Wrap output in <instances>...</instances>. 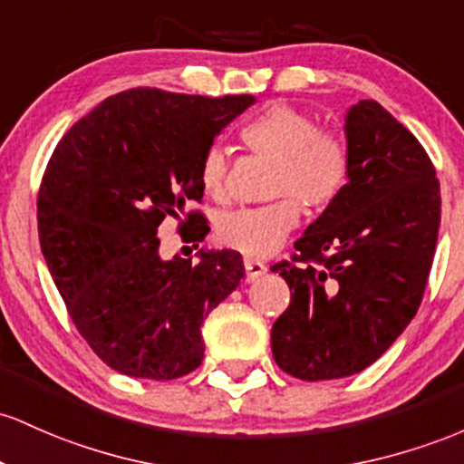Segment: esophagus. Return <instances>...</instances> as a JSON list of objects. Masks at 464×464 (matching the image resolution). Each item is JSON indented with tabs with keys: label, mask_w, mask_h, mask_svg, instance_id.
<instances>
[{
	"label": "esophagus",
	"mask_w": 464,
	"mask_h": 464,
	"mask_svg": "<svg viewBox=\"0 0 464 464\" xmlns=\"http://www.w3.org/2000/svg\"><path fill=\"white\" fill-rule=\"evenodd\" d=\"M243 265H246V276H247V283H254V280L260 278V276L267 274V267H265L260 260H254V258H246L243 260Z\"/></svg>",
	"instance_id": "obj_1"
}]
</instances>
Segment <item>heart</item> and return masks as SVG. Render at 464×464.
<instances>
[{"instance_id": "heart-1", "label": "heart", "mask_w": 464, "mask_h": 464, "mask_svg": "<svg viewBox=\"0 0 464 464\" xmlns=\"http://www.w3.org/2000/svg\"><path fill=\"white\" fill-rule=\"evenodd\" d=\"M241 138L256 153L274 160L272 195L280 199L258 208L226 212L217 223L218 246L249 258H265L287 241L300 221V208L324 210L342 195L351 177V149L340 133L320 129L311 113L274 102L243 124ZM227 153L210 147L201 158V188L212 199H226ZM289 194V198H283Z\"/></svg>"}]
</instances>
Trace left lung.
<instances>
[{"mask_svg":"<svg viewBox=\"0 0 464 464\" xmlns=\"http://www.w3.org/2000/svg\"><path fill=\"white\" fill-rule=\"evenodd\" d=\"M344 131V192L272 267L291 289L272 353L302 382L351 377L392 346L419 311L439 238L440 186L419 140L377 101L348 109Z\"/></svg>","mask_w":464,"mask_h":464,"instance_id":"1","label":"left lung"}]
</instances>
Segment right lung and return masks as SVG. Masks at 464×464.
<instances>
[{"label":"right lung","mask_w":464,"mask_h":464,"mask_svg":"<svg viewBox=\"0 0 464 464\" xmlns=\"http://www.w3.org/2000/svg\"><path fill=\"white\" fill-rule=\"evenodd\" d=\"M254 96H188L138 87L109 96L52 153L36 199L39 243L70 317L113 371L138 379L184 377L204 359L201 326L246 276L232 249L160 258L166 217L208 227L201 158Z\"/></svg>","instance_id":"1"}]
</instances>
